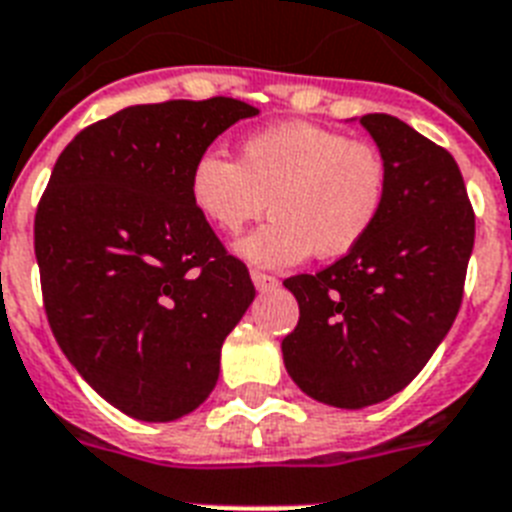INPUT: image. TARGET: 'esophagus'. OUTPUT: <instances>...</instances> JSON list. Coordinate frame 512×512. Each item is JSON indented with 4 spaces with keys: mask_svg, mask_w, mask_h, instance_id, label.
<instances>
[{
    "mask_svg": "<svg viewBox=\"0 0 512 512\" xmlns=\"http://www.w3.org/2000/svg\"><path fill=\"white\" fill-rule=\"evenodd\" d=\"M252 284H255L257 292H270V289L278 286V278L270 276V273H263V270H252Z\"/></svg>",
    "mask_w": 512,
    "mask_h": 512,
    "instance_id": "esophagus-1",
    "label": "esophagus"
}]
</instances>
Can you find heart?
<instances>
[{
    "instance_id": "1",
    "label": "heart",
    "mask_w": 512,
    "mask_h": 512,
    "mask_svg": "<svg viewBox=\"0 0 512 512\" xmlns=\"http://www.w3.org/2000/svg\"><path fill=\"white\" fill-rule=\"evenodd\" d=\"M189 194L223 234H239L270 207L273 218L236 252L263 268H284L310 252L334 260L363 242L386 205L389 168L368 141L281 123L249 134L242 162L205 149L191 168Z\"/></svg>"
}]
</instances>
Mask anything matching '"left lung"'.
<instances>
[{"instance_id": "1", "label": "left lung", "mask_w": 512, "mask_h": 512, "mask_svg": "<svg viewBox=\"0 0 512 512\" xmlns=\"http://www.w3.org/2000/svg\"><path fill=\"white\" fill-rule=\"evenodd\" d=\"M389 168L371 234L315 276H292L299 323L281 342L294 384L323 405L389 400L429 363L455 323L476 220L447 149L392 115H363Z\"/></svg>"}]
</instances>
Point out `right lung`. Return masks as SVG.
I'll return each instance as SVG.
<instances>
[{
	"mask_svg": "<svg viewBox=\"0 0 512 512\" xmlns=\"http://www.w3.org/2000/svg\"><path fill=\"white\" fill-rule=\"evenodd\" d=\"M257 112L231 97L134 105L54 162L33 223L49 326L83 381L136 421H176L210 397L220 347L255 299L189 176Z\"/></svg>",
	"mask_w": 512,
	"mask_h": 512,
	"instance_id": "obj_1",
	"label": "right lung"
}]
</instances>
